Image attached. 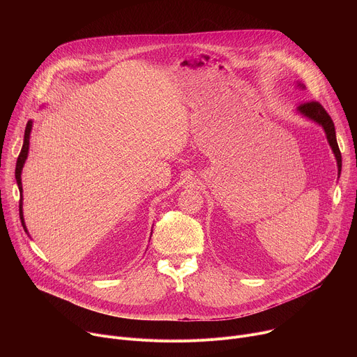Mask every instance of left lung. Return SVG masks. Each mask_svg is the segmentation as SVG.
<instances>
[{
  "instance_id": "left-lung-1",
  "label": "left lung",
  "mask_w": 357,
  "mask_h": 357,
  "mask_svg": "<svg viewBox=\"0 0 357 357\" xmlns=\"http://www.w3.org/2000/svg\"><path fill=\"white\" fill-rule=\"evenodd\" d=\"M296 87L303 89V84L301 83H295ZM296 113L301 114L302 117L308 119L314 123H317L318 126H321L325 131L326 139L333 151L335 158H336V164H337V175H340L342 171V155H340V151H339V145L336 141V132H335V124L331 119V116L326 113V110L318 103V101H310V103H303L301 106L296 107Z\"/></svg>"
}]
</instances>
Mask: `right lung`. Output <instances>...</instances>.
Instances as JSON below:
<instances>
[{
  "mask_svg": "<svg viewBox=\"0 0 357 357\" xmlns=\"http://www.w3.org/2000/svg\"><path fill=\"white\" fill-rule=\"evenodd\" d=\"M31 131H32V121L29 120L26 127H25V135H24V144H22V149L20 152V157L17 160V168H15V179L18 183V189L21 193V199H20V218H21V223L22 227L25 230V233H28L25 220H24V212H22V182H21V174H22V168L25 165V161L28 158V152H29V138H31Z\"/></svg>",
  "mask_w": 357,
  "mask_h": 357,
  "instance_id": "1",
  "label": "right lung"
}]
</instances>
